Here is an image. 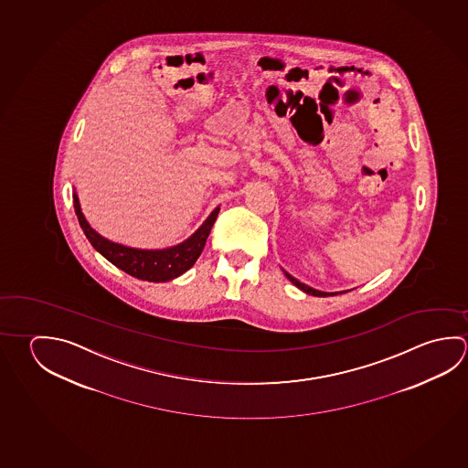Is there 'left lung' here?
Instances as JSON below:
<instances>
[{"mask_svg": "<svg viewBox=\"0 0 468 468\" xmlns=\"http://www.w3.org/2000/svg\"><path fill=\"white\" fill-rule=\"evenodd\" d=\"M284 274H286V278L294 284L295 287H299L301 291H303L305 294H311V295H317V297H325V295H336V292H322V291H317V289H312V287L305 286V284H303L301 281H297V279L292 278L287 271H284Z\"/></svg>", "mask_w": 468, "mask_h": 468, "instance_id": "1", "label": "left lung"}]
</instances>
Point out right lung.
Wrapping results in <instances>:
<instances>
[{
    "label": "right lung",
    "mask_w": 468,
    "mask_h": 468,
    "mask_svg": "<svg viewBox=\"0 0 468 468\" xmlns=\"http://www.w3.org/2000/svg\"><path fill=\"white\" fill-rule=\"evenodd\" d=\"M74 208L85 237L89 238L91 246L100 254H103L108 261L115 264L116 268H120L124 272H128L133 278L143 279L149 282H165L190 270L202 253L207 238L210 235V230L217 220V215L220 212V207H217L214 212L208 215L206 222L202 223V227L179 245L171 246L165 250H138V248L113 243L93 230L83 217L77 194H74Z\"/></svg>",
    "instance_id": "obj_1"
}]
</instances>
